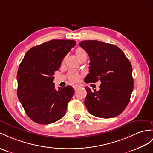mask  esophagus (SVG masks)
<instances>
[{"label":"esophagus","mask_w":153,"mask_h":153,"mask_svg":"<svg viewBox=\"0 0 153 153\" xmlns=\"http://www.w3.org/2000/svg\"><path fill=\"white\" fill-rule=\"evenodd\" d=\"M79 87H80V85H78V84H73V88L74 89V90H76V89L78 88H79Z\"/></svg>","instance_id":"1"}]
</instances>
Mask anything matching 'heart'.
<instances>
[{"mask_svg": "<svg viewBox=\"0 0 153 153\" xmlns=\"http://www.w3.org/2000/svg\"><path fill=\"white\" fill-rule=\"evenodd\" d=\"M75 53L79 59L84 56H86L85 51L81 48H78L75 51ZM68 77L71 81L78 82L80 79V75L79 73L74 71H71L68 73Z\"/></svg>", "mask_w": 153, "mask_h": 153, "instance_id": "b5f03b06", "label": "heart"}]
</instances>
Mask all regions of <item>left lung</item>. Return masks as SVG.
<instances>
[{
    "label": "left lung",
    "instance_id": "obj_1",
    "mask_svg": "<svg viewBox=\"0 0 153 153\" xmlns=\"http://www.w3.org/2000/svg\"><path fill=\"white\" fill-rule=\"evenodd\" d=\"M80 46L89 56V73L85 83L100 80V89L85 87L84 104L89 112L100 118H111L127 106L134 88L132 65L120 48L97 40L82 41Z\"/></svg>",
    "mask_w": 153,
    "mask_h": 153
}]
</instances>
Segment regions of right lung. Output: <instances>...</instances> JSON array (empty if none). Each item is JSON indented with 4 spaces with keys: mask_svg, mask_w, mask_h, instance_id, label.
Returning <instances> with one entry per match:
<instances>
[{
    "mask_svg": "<svg viewBox=\"0 0 153 153\" xmlns=\"http://www.w3.org/2000/svg\"><path fill=\"white\" fill-rule=\"evenodd\" d=\"M75 45L74 40L48 41L30 48L19 66L18 99L27 115L37 123H53L65 114L74 90L69 85L56 90L53 76Z\"/></svg>",
    "mask_w": 153,
    "mask_h": 153,
    "instance_id": "add662e5",
    "label": "right lung"
}]
</instances>
